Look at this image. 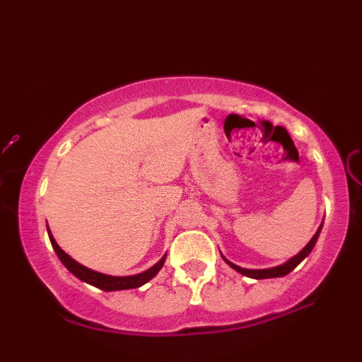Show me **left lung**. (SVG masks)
Masks as SVG:
<instances>
[{
  "label": "left lung",
  "instance_id": "8db88e82",
  "mask_svg": "<svg viewBox=\"0 0 362 362\" xmlns=\"http://www.w3.org/2000/svg\"><path fill=\"white\" fill-rule=\"evenodd\" d=\"M321 227H323V224H321V226L318 227V230L315 232V235L311 237V240L303 247V249H301V250L298 252V254H296L295 257H291V259L286 260L285 264L276 265V267H272V269H260V270H255V269H242V267L232 264L230 260H227L226 257L222 255V254H221V255H222V259H224V262H226L227 265L232 267V269H234L235 272H239V274H242V275L250 276V279L260 280V279H276V276H285V275H288L290 272L293 270L296 265L301 264V262H303V260L306 259V257H308V255L311 254V250H313L316 240H318V237H320Z\"/></svg>",
  "mask_w": 362,
  "mask_h": 362
}]
</instances>
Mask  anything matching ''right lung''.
<instances>
[{
	"label": "right lung",
	"mask_w": 362,
	"mask_h": 362,
	"mask_svg": "<svg viewBox=\"0 0 362 362\" xmlns=\"http://www.w3.org/2000/svg\"><path fill=\"white\" fill-rule=\"evenodd\" d=\"M47 234H49V239H51V244H52V249L56 252L59 260L62 262L64 267L77 276L78 280L86 281V284L92 285V286H97V288H100L103 291H117V290H130V288H138V286L145 285L146 281H150L153 276H155L158 272L161 270V267L165 265V260H166V254L161 257L160 262H156L155 265L151 267V269H148L145 272H141V274H136V275H128V276H113V275H107V274H100V272H95L92 269H87L86 265L78 264L77 260H74L71 255H67L66 252H64L61 247L57 245L56 239H54L51 229H49L47 226Z\"/></svg>",
	"instance_id": "add662e5"
}]
</instances>
